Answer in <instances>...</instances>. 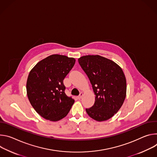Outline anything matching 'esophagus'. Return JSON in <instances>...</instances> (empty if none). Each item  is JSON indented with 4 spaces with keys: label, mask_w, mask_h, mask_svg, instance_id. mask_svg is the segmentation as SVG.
<instances>
[{
    "label": "esophagus",
    "mask_w": 157,
    "mask_h": 157,
    "mask_svg": "<svg viewBox=\"0 0 157 157\" xmlns=\"http://www.w3.org/2000/svg\"><path fill=\"white\" fill-rule=\"evenodd\" d=\"M83 93H80V95L78 96V99H80V98L83 97Z\"/></svg>",
    "instance_id": "obj_1"
}]
</instances>
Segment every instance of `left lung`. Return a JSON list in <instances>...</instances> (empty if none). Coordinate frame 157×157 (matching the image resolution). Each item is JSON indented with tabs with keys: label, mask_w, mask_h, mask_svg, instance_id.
I'll return each mask as SVG.
<instances>
[{
	"label": "left lung",
	"mask_w": 157,
	"mask_h": 157,
	"mask_svg": "<svg viewBox=\"0 0 157 157\" xmlns=\"http://www.w3.org/2000/svg\"><path fill=\"white\" fill-rule=\"evenodd\" d=\"M78 61L95 95L94 105L86 109V113L98 121L110 118L121 108L126 97L127 83L122 69L98 55L83 56Z\"/></svg>",
	"instance_id": "obj_1"
}]
</instances>
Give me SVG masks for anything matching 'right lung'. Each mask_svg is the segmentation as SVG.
<instances>
[{"instance_id":"obj_1","label":"right lung","mask_w":157,"mask_h":157,"mask_svg":"<svg viewBox=\"0 0 157 157\" xmlns=\"http://www.w3.org/2000/svg\"><path fill=\"white\" fill-rule=\"evenodd\" d=\"M75 63L74 58L52 55L37 63L30 72L26 86L28 98L35 110L45 119L61 120L75 102L65 94L63 83Z\"/></svg>"}]
</instances>
